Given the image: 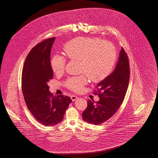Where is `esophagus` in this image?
<instances>
[{"mask_svg":"<svg viewBox=\"0 0 158 158\" xmlns=\"http://www.w3.org/2000/svg\"><path fill=\"white\" fill-rule=\"evenodd\" d=\"M71 99H72V100L73 101H75L77 99H78V97L77 96H76V95H72L71 96Z\"/></svg>","mask_w":158,"mask_h":158,"instance_id":"obj_1","label":"esophagus"}]
</instances>
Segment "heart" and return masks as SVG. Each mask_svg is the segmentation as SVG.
Here are the masks:
<instances>
[{
  "label": "heart",
  "mask_w": 158,
  "mask_h": 158,
  "mask_svg": "<svg viewBox=\"0 0 158 158\" xmlns=\"http://www.w3.org/2000/svg\"><path fill=\"white\" fill-rule=\"evenodd\" d=\"M63 50L69 59L80 60L81 72L83 73L69 77L64 82L68 89L76 92H82L89 82L88 76L95 82L104 80L111 73L116 62L114 45L98 38H75L66 43ZM50 64L54 72L61 75L65 70L66 58L54 54Z\"/></svg>",
  "instance_id": "b5f03b06"
}]
</instances>
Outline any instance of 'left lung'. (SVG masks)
Masks as SVG:
<instances>
[{"label": "left lung", "instance_id": "8db88e82", "mask_svg": "<svg viewBox=\"0 0 158 158\" xmlns=\"http://www.w3.org/2000/svg\"><path fill=\"white\" fill-rule=\"evenodd\" d=\"M130 64L127 54L122 47L116 68L110 75L99 83L94 92L99 101L88 99L82 113L86 122L99 125L109 120L120 107L126 94L130 79Z\"/></svg>", "mask_w": 158, "mask_h": 158}]
</instances>
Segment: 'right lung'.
<instances>
[{"mask_svg":"<svg viewBox=\"0 0 158 158\" xmlns=\"http://www.w3.org/2000/svg\"><path fill=\"white\" fill-rule=\"evenodd\" d=\"M55 37L37 44L28 53L22 72V90L28 109L37 120L53 126L63 120L72 99L62 95L54 96L48 82L53 79L50 52Z\"/></svg>","mask_w":158,"mask_h":158,"instance_id":"1","label":"right lung"}]
</instances>
